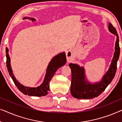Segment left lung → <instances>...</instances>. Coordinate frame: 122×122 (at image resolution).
Listing matches in <instances>:
<instances>
[{"label": "left lung", "mask_w": 122, "mask_h": 122, "mask_svg": "<svg viewBox=\"0 0 122 122\" xmlns=\"http://www.w3.org/2000/svg\"><path fill=\"white\" fill-rule=\"evenodd\" d=\"M108 29L110 32L117 36L114 56L112 60L109 69L99 81L91 83L86 79L85 69L83 66H80L77 64L70 63L69 66L71 71V92L73 97L83 99H92L97 97L104 91L114 78L120 54L119 36L116 29L110 23H108Z\"/></svg>", "instance_id": "8db88e82"}]
</instances>
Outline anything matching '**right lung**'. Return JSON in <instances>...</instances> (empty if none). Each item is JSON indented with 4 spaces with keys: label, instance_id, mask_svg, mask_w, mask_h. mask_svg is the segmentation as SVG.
Here are the masks:
<instances>
[{
    "label": "right lung",
    "instance_id": "1",
    "mask_svg": "<svg viewBox=\"0 0 122 122\" xmlns=\"http://www.w3.org/2000/svg\"><path fill=\"white\" fill-rule=\"evenodd\" d=\"M30 19L31 21H36V19L33 18L24 17L23 19ZM9 50L6 48V66L10 76L12 78L14 84L21 92L25 95L29 96L41 97L46 96L49 91V83L53 76L60 67L64 66L66 61V53H61L54 56L50 61L46 68V71L43 83L37 87H28L23 86L18 81L14 76L10 64V58L9 55Z\"/></svg>",
    "mask_w": 122,
    "mask_h": 122
}]
</instances>
